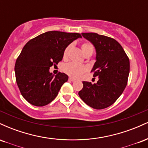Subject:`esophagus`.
Returning a JSON list of instances; mask_svg holds the SVG:
<instances>
[{"instance_id":"esophagus-1","label":"esophagus","mask_w":148,"mask_h":148,"mask_svg":"<svg viewBox=\"0 0 148 148\" xmlns=\"http://www.w3.org/2000/svg\"><path fill=\"white\" fill-rule=\"evenodd\" d=\"M69 81H75V79H74V78H72V77H69Z\"/></svg>"}]
</instances>
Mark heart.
Returning a JSON list of instances; mask_svg holds the SVG:
<instances>
[{
    "label": "heart",
    "mask_w": 148,
    "mask_h": 148,
    "mask_svg": "<svg viewBox=\"0 0 148 148\" xmlns=\"http://www.w3.org/2000/svg\"><path fill=\"white\" fill-rule=\"evenodd\" d=\"M69 47L70 46H68L64 50L63 53L64 58L67 56ZM81 49H82L83 52H84L85 55L88 53L92 54L93 51H94V47L91 43H89V42L83 44L82 46H81ZM62 69L68 75L72 76V77H78V76H81V74H84L87 70V67L84 64L79 63V62H70L69 63L64 64L63 67H62Z\"/></svg>",
    "instance_id": "obj_1"
}]
</instances>
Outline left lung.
<instances>
[{"instance_id":"obj_1","label":"left lung","mask_w":148,"mask_h":148,"mask_svg":"<svg viewBox=\"0 0 148 148\" xmlns=\"http://www.w3.org/2000/svg\"><path fill=\"white\" fill-rule=\"evenodd\" d=\"M96 50V62L91 72L98 77L96 84L83 81L79 92L81 99L95 109L113 104L126 88L130 74V60L122 46L111 37L95 33H81Z\"/></svg>"}]
</instances>
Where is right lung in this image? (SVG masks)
Returning <instances> with one entry per match:
<instances>
[{
	"instance_id": "1",
	"label": "right lung",
	"mask_w": 148,
	"mask_h": 148,
	"mask_svg": "<svg viewBox=\"0 0 148 148\" xmlns=\"http://www.w3.org/2000/svg\"><path fill=\"white\" fill-rule=\"evenodd\" d=\"M81 37L79 33L54 30L27 42L16 59L14 71L21 94L28 102L43 106L56 97L68 76L61 72L54 76L49 69L62 60L67 46Z\"/></svg>"
}]
</instances>
